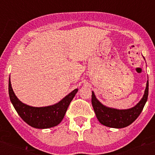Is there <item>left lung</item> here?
<instances>
[{
	"label": "left lung",
	"instance_id": "obj_1",
	"mask_svg": "<svg viewBox=\"0 0 155 155\" xmlns=\"http://www.w3.org/2000/svg\"><path fill=\"white\" fill-rule=\"evenodd\" d=\"M144 58V57H143ZM145 59V58H144ZM149 92V82L147 80V87L142 100L135 106L128 109H117L104 105L97 99L94 92H92V104L97 118L102 125L110 128L120 129L131 125L140 113H142L147 101Z\"/></svg>",
	"mask_w": 155,
	"mask_h": 155
}]
</instances>
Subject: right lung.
<instances>
[{
	"label": "right lung",
	"mask_w": 155,
	"mask_h": 155,
	"mask_svg": "<svg viewBox=\"0 0 155 155\" xmlns=\"http://www.w3.org/2000/svg\"><path fill=\"white\" fill-rule=\"evenodd\" d=\"M77 92V88L73 90L60 101L53 105L33 107L18 100L12 88L10 77L8 80V94L11 103L21 119L28 125L36 129H48L58 125L64 117L68 106Z\"/></svg>",
	"instance_id": "add662e5"
}]
</instances>
